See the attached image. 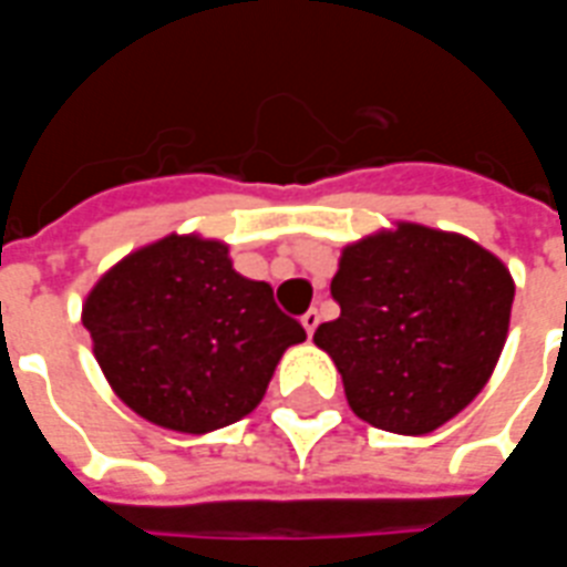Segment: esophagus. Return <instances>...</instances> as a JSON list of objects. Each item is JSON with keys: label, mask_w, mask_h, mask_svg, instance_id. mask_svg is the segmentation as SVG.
<instances>
[{"label": "esophagus", "mask_w": 567, "mask_h": 567, "mask_svg": "<svg viewBox=\"0 0 567 567\" xmlns=\"http://www.w3.org/2000/svg\"><path fill=\"white\" fill-rule=\"evenodd\" d=\"M303 328H307V333L309 337H312V333H316V328H319V312H316V309H309L307 316H303Z\"/></svg>", "instance_id": "obj_1"}]
</instances>
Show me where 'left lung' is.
<instances>
[{
	"instance_id": "left-lung-1",
	"label": "left lung",
	"mask_w": 567,
	"mask_h": 567,
	"mask_svg": "<svg viewBox=\"0 0 567 567\" xmlns=\"http://www.w3.org/2000/svg\"><path fill=\"white\" fill-rule=\"evenodd\" d=\"M511 270L474 239L401 221L340 255V319L316 346L333 358L358 419L427 434L483 392L507 340Z\"/></svg>"
}]
</instances>
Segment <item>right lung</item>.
Instances as JSON below:
<instances>
[{"label": "right lung", "instance_id": "right-lung-1", "mask_svg": "<svg viewBox=\"0 0 567 567\" xmlns=\"http://www.w3.org/2000/svg\"><path fill=\"white\" fill-rule=\"evenodd\" d=\"M81 321L117 398L182 434L248 416L285 349L307 340L270 285L239 276L227 246L197 234H169L117 260Z\"/></svg>", "mask_w": 567, "mask_h": 567}]
</instances>
